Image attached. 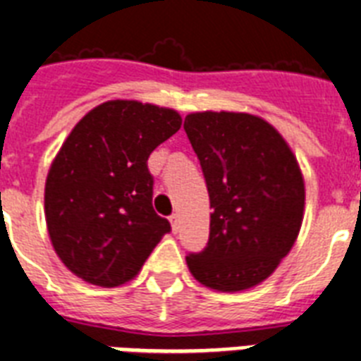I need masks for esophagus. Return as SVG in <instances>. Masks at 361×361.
<instances>
[{
  "mask_svg": "<svg viewBox=\"0 0 361 361\" xmlns=\"http://www.w3.org/2000/svg\"><path fill=\"white\" fill-rule=\"evenodd\" d=\"M170 225H172V231L178 232V228H180V215L178 214L170 215Z\"/></svg>",
  "mask_w": 361,
  "mask_h": 361,
  "instance_id": "obj_1",
  "label": "esophagus"
}]
</instances>
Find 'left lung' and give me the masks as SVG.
<instances>
[{
	"label": "left lung",
	"mask_w": 361,
	"mask_h": 361,
	"mask_svg": "<svg viewBox=\"0 0 361 361\" xmlns=\"http://www.w3.org/2000/svg\"><path fill=\"white\" fill-rule=\"evenodd\" d=\"M208 185L209 240L185 257L200 285L241 292L274 274L296 243L305 181L288 142L247 112H192L183 123Z\"/></svg>",
	"instance_id": "8db88e82"
}]
</instances>
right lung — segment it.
Wrapping results in <instances>:
<instances>
[{"mask_svg": "<svg viewBox=\"0 0 361 361\" xmlns=\"http://www.w3.org/2000/svg\"><path fill=\"white\" fill-rule=\"evenodd\" d=\"M181 127L174 109L114 99L90 110L54 157L44 185L59 260L92 285L135 277L170 223L155 214L149 153Z\"/></svg>", "mask_w": 361, "mask_h": 361, "instance_id": "1", "label": "right lung"}]
</instances>
